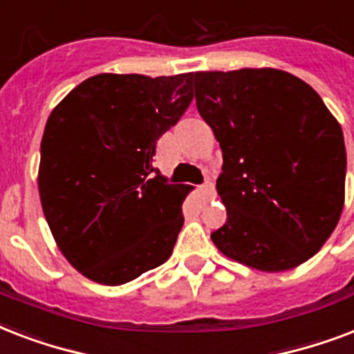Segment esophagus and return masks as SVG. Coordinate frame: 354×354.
Masks as SVG:
<instances>
[{"mask_svg":"<svg viewBox=\"0 0 354 354\" xmlns=\"http://www.w3.org/2000/svg\"><path fill=\"white\" fill-rule=\"evenodd\" d=\"M200 193L204 194V198H211L213 194H215V187H213V183L211 182H205L200 185Z\"/></svg>","mask_w":354,"mask_h":354,"instance_id":"1","label":"esophagus"}]
</instances>
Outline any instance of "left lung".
Wrapping results in <instances>:
<instances>
[{
  "label": "left lung",
  "mask_w": 354,
  "mask_h": 354,
  "mask_svg": "<svg viewBox=\"0 0 354 354\" xmlns=\"http://www.w3.org/2000/svg\"><path fill=\"white\" fill-rule=\"evenodd\" d=\"M196 108L222 149L224 255L263 272L310 259L344 207L346 143L316 91L281 69L194 73Z\"/></svg>",
  "instance_id": "left-lung-1"
}]
</instances>
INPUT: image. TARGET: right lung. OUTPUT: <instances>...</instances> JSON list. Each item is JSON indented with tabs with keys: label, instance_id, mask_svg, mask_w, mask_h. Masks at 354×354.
<instances>
[{
	"label": "right lung",
	"instance_id": "add662e5",
	"mask_svg": "<svg viewBox=\"0 0 354 354\" xmlns=\"http://www.w3.org/2000/svg\"><path fill=\"white\" fill-rule=\"evenodd\" d=\"M193 77L95 75L47 119L44 215L64 257L91 281L122 285L171 257L191 187L167 182L152 156L193 101Z\"/></svg>",
	"mask_w": 354,
	"mask_h": 354
}]
</instances>
